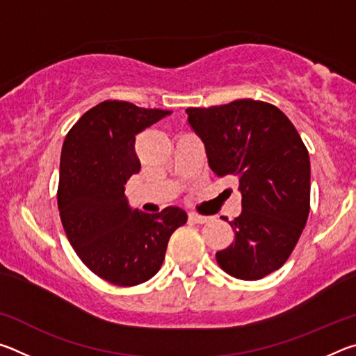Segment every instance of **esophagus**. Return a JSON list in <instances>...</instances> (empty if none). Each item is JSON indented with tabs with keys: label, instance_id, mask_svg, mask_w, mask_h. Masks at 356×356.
<instances>
[{
	"label": "esophagus",
	"instance_id": "1",
	"mask_svg": "<svg viewBox=\"0 0 356 356\" xmlns=\"http://www.w3.org/2000/svg\"><path fill=\"white\" fill-rule=\"evenodd\" d=\"M188 218H190L193 222H197V225H204V222L209 221V216H204V215L195 213V212H191V213L188 215Z\"/></svg>",
	"mask_w": 356,
	"mask_h": 356
}]
</instances>
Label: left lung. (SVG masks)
I'll return each instance as SVG.
<instances>
[{
    "label": "left lung",
    "mask_w": 356,
    "mask_h": 356,
    "mask_svg": "<svg viewBox=\"0 0 356 356\" xmlns=\"http://www.w3.org/2000/svg\"><path fill=\"white\" fill-rule=\"evenodd\" d=\"M186 114L210 170L237 177L242 193V213L229 221L236 240L216 252V262L234 278L261 280L284 265L308 220V149L286 114L265 102L242 99Z\"/></svg>",
    "instance_id": "obj_1"
}]
</instances>
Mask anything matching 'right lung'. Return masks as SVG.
Listing matches in <instances>:
<instances>
[{"label": "right lung", "instance_id": "1", "mask_svg": "<svg viewBox=\"0 0 356 356\" xmlns=\"http://www.w3.org/2000/svg\"><path fill=\"white\" fill-rule=\"evenodd\" d=\"M171 111L105 100L65 136L58 207L70 245L92 273L116 286H136L159 272L185 210L146 213L129 206L124 185L140 172L136 135Z\"/></svg>", "mask_w": 356, "mask_h": 356}]
</instances>
